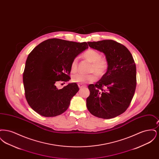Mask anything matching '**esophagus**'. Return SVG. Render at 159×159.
<instances>
[{
  "instance_id": "esophagus-1",
  "label": "esophagus",
  "mask_w": 159,
  "mask_h": 159,
  "mask_svg": "<svg viewBox=\"0 0 159 159\" xmlns=\"http://www.w3.org/2000/svg\"><path fill=\"white\" fill-rule=\"evenodd\" d=\"M78 86H79V87L80 89H82V88H84V86L82 85V84H78Z\"/></svg>"
}]
</instances>
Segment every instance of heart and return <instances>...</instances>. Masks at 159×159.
Listing matches in <instances>:
<instances>
[{"mask_svg":"<svg viewBox=\"0 0 159 159\" xmlns=\"http://www.w3.org/2000/svg\"><path fill=\"white\" fill-rule=\"evenodd\" d=\"M83 57L91 62L89 71L93 72L89 75L77 74L72 77V81L77 83H91L94 82L97 76H103L108 70L109 63L106 57H101V54L94 49H88L83 54ZM78 67V58H75L70 66V70L72 73H76ZM96 73L95 74L94 73Z\"/></svg>","mask_w":159,"mask_h":159,"instance_id":"heart-1","label":"heart"}]
</instances>
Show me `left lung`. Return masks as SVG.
I'll return each mask as SVG.
<instances>
[{
    "label": "left lung",
    "instance_id": "1",
    "mask_svg": "<svg viewBox=\"0 0 159 159\" xmlns=\"http://www.w3.org/2000/svg\"><path fill=\"white\" fill-rule=\"evenodd\" d=\"M88 43L104 53L109 63L107 72L98 82L88 86V110L99 118L116 117L127 110L134 97L136 86L135 61L126 47L113 40Z\"/></svg>",
    "mask_w": 159,
    "mask_h": 159
}]
</instances>
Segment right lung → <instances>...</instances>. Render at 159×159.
<instances>
[{
  "instance_id": "add662e5",
  "label": "right lung",
  "mask_w": 159,
  "mask_h": 159,
  "mask_svg": "<svg viewBox=\"0 0 159 159\" xmlns=\"http://www.w3.org/2000/svg\"><path fill=\"white\" fill-rule=\"evenodd\" d=\"M88 48L86 42L53 38L45 40L29 53L23 73L25 97L31 108L44 117L64 113L79 89L76 83L61 89L58 81L68 82L70 66L76 56Z\"/></svg>"
}]
</instances>
